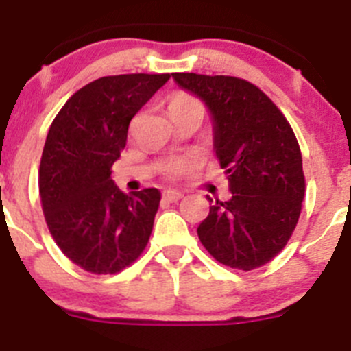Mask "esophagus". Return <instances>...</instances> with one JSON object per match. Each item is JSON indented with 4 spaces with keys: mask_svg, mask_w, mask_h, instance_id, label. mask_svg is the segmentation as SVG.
I'll list each match as a JSON object with an SVG mask.
<instances>
[{
    "mask_svg": "<svg viewBox=\"0 0 351 351\" xmlns=\"http://www.w3.org/2000/svg\"><path fill=\"white\" fill-rule=\"evenodd\" d=\"M162 197L164 201H168V203H178L180 199L183 197V194L178 191H164Z\"/></svg>",
    "mask_w": 351,
    "mask_h": 351,
    "instance_id": "1",
    "label": "esophagus"
}]
</instances>
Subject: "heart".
<instances>
[{"label":"heart","instance_id":"heart-1","mask_svg":"<svg viewBox=\"0 0 351 351\" xmlns=\"http://www.w3.org/2000/svg\"><path fill=\"white\" fill-rule=\"evenodd\" d=\"M187 108H201L199 101H195L194 97L185 96V94H178L171 99L169 103V112H176V110H187ZM183 168H187V164L180 162L176 166H173V171H182Z\"/></svg>","mask_w":351,"mask_h":351}]
</instances>
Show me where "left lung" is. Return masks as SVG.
I'll return each mask as SVG.
<instances>
[{
	"label": "left lung",
	"mask_w": 351,
	"mask_h": 351,
	"mask_svg": "<svg viewBox=\"0 0 351 351\" xmlns=\"http://www.w3.org/2000/svg\"><path fill=\"white\" fill-rule=\"evenodd\" d=\"M173 80L206 105L213 150L232 194L211 204L199 239L223 266H264L283 250L301 215L304 173L295 134L250 82L195 73H173Z\"/></svg>",
	"instance_id": "left-lung-1"
}]
</instances>
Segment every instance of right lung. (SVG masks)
I'll use <instances>...</instances> for the list:
<instances>
[{
  "label": "right lung",
  "instance_id": "obj_1",
  "mask_svg": "<svg viewBox=\"0 0 351 351\" xmlns=\"http://www.w3.org/2000/svg\"><path fill=\"white\" fill-rule=\"evenodd\" d=\"M169 75H117L90 82L66 101L47 134L38 185L50 234L82 269L113 274L140 257L160 192L124 194L112 166L129 122Z\"/></svg>",
  "mask_w": 351,
  "mask_h": 351
}]
</instances>
